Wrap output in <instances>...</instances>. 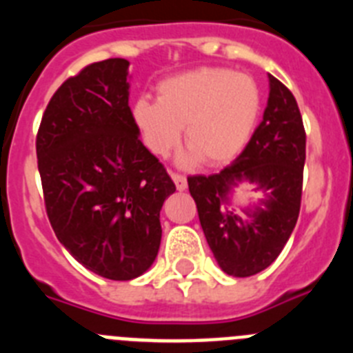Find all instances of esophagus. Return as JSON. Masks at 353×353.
Masks as SVG:
<instances>
[{
    "mask_svg": "<svg viewBox=\"0 0 353 353\" xmlns=\"http://www.w3.org/2000/svg\"><path fill=\"white\" fill-rule=\"evenodd\" d=\"M171 179H173L174 185H176V189H179V191H185V189H187V180H185V176H183V174L174 173V171H171Z\"/></svg>",
    "mask_w": 353,
    "mask_h": 353,
    "instance_id": "1",
    "label": "esophagus"
}]
</instances>
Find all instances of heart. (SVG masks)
<instances>
[{"instance_id":"heart-1","label":"heart","mask_w":353,"mask_h":353,"mask_svg":"<svg viewBox=\"0 0 353 353\" xmlns=\"http://www.w3.org/2000/svg\"><path fill=\"white\" fill-rule=\"evenodd\" d=\"M261 90L248 74L199 67L157 84V101L136 99L130 118L146 148L168 155L183 141L207 166L230 162L252 138L261 114Z\"/></svg>"}]
</instances>
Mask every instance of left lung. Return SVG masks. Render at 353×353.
<instances>
[{
	"label": "left lung",
	"instance_id": "1",
	"mask_svg": "<svg viewBox=\"0 0 353 353\" xmlns=\"http://www.w3.org/2000/svg\"><path fill=\"white\" fill-rule=\"evenodd\" d=\"M263 120L235 161L214 174L187 176L205 239L230 276L261 272L279 256L301 212L305 130L293 93L269 76ZM256 183L265 198L244 221L227 207L236 183Z\"/></svg>",
	"mask_w": 353,
	"mask_h": 353
}]
</instances>
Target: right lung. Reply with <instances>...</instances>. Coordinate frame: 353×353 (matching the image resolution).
I'll use <instances>...</instances> for the list:
<instances>
[{
  "label": "right lung",
  "mask_w": 353,
  "mask_h": 353,
  "mask_svg": "<svg viewBox=\"0 0 353 353\" xmlns=\"http://www.w3.org/2000/svg\"><path fill=\"white\" fill-rule=\"evenodd\" d=\"M127 76L123 58L84 67L56 90L37 132L43 201L56 236L86 269L113 281L152 267L162 203L176 191L134 127Z\"/></svg>",
  "instance_id": "add662e5"
}]
</instances>
